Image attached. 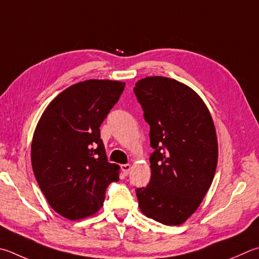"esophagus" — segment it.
I'll use <instances>...</instances> for the list:
<instances>
[{
  "mask_svg": "<svg viewBox=\"0 0 259 259\" xmlns=\"http://www.w3.org/2000/svg\"><path fill=\"white\" fill-rule=\"evenodd\" d=\"M121 170H122V172L124 173L125 176L129 175V172H130V170H131V165H130V164H122V165H121Z\"/></svg>",
  "mask_w": 259,
  "mask_h": 259,
  "instance_id": "1",
  "label": "esophagus"
}]
</instances>
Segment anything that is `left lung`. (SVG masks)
<instances>
[{
    "instance_id": "8db88e82",
    "label": "left lung",
    "mask_w": 259,
    "mask_h": 259,
    "mask_svg": "<svg viewBox=\"0 0 259 259\" xmlns=\"http://www.w3.org/2000/svg\"><path fill=\"white\" fill-rule=\"evenodd\" d=\"M150 125L152 178L136 195L142 213L165 225L185 223L213 182L219 146L207 106L176 79L146 77L134 88Z\"/></svg>"
}]
</instances>
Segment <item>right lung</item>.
Returning <instances> with one entry per match:
<instances>
[{"label": "right lung", "mask_w": 259, "mask_h": 259, "mask_svg": "<svg viewBox=\"0 0 259 259\" xmlns=\"http://www.w3.org/2000/svg\"><path fill=\"white\" fill-rule=\"evenodd\" d=\"M124 82L89 80L64 89L46 107L31 142V166L56 213L76 221L104 204L120 166L107 162L100 126L119 101Z\"/></svg>", "instance_id": "obj_1"}]
</instances>
